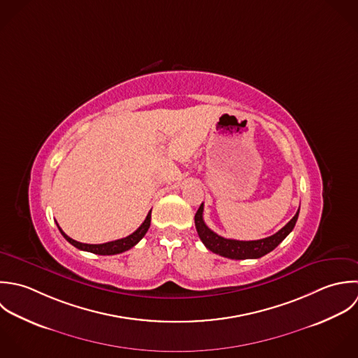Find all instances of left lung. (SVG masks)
Returning <instances> with one entry per match:
<instances>
[{"instance_id": "obj_1", "label": "left lung", "mask_w": 358, "mask_h": 358, "mask_svg": "<svg viewBox=\"0 0 358 358\" xmlns=\"http://www.w3.org/2000/svg\"><path fill=\"white\" fill-rule=\"evenodd\" d=\"M203 210H204V206L201 204L200 208L197 210L196 215H194L196 229H197V234L201 238V241L213 252L220 254V255L227 257V258H232V259L259 258V257L268 254L269 251H272L275 247H278V244L283 238H286L293 231V228L297 222V218H299V211H300V208H299L296 215L275 235H272L269 238H259V240L244 241V240L222 238V236L217 235L215 232H213L206 225V222L203 220Z\"/></svg>"}]
</instances>
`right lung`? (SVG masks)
Wrapping results in <instances>:
<instances>
[{
    "label": "right lung",
    "mask_w": 358,
    "mask_h": 358,
    "mask_svg": "<svg viewBox=\"0 0 358 358\" xmlns=\"http://www.w3.org/2000/svg\"><path fill=\"white\" fill-rule=\"evenodd\" d=\"M150 222H151V211L147 214L144 222L137 228V231H134L131 235L126 236V238H118L114 241H108V243H103V244H86V243H80L76 241L73 238H69L68 235L64 234V231L58 227L59 232L62 234V236L66 238L72 245H75L79 250L83 251H90L93 254H99V255H114V254H120L129 248H131L133 245H136L141 238H144V235L147 234L148 228H150Z\"/></svg>",
    "instance_id": "1"
}]
</instances>
